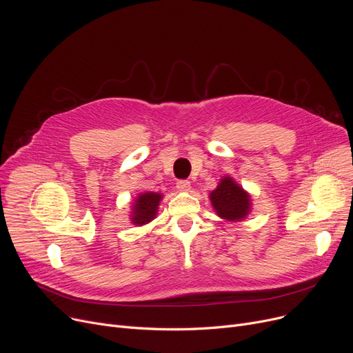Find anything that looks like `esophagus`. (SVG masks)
Here are the masks:
<instances>
[{"label":"esophagus","instance_id":"1","mask_svg":"<svg viewBox=\"0 0 353 353\" xmlns=\"http://www.w3.org/2000/svg\"><path fill=\"white\" fill-rule=\"evenodd\" d=\"M177 189H179L180 192H190L192 184H190V181H188V180H180V181H177Z\"/></svg>","mask_w":353,"mask_h":353}]
</instances>
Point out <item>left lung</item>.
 I'll list each match as a JSON object with an SVG mask.
<instances>
[{
  "label": "left lung",
  "instance_id": "1",
  "mask_svg": "<svg viewBox=\"0 0 353 353\" xmlns=\"http://www.w3.org/2000/svg\"><path fill=\"white\" fill-rule=\"evenodd\" d=\"M216 214L226 221H243L252 212V196L230 176L220 179L209 194Z\"/></svg>",
  "mask_w": 353,
  "mask_h": 353
}]
</instances>
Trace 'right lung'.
Returning <instances> with one entry per match:
<instances>
[{
	"label": "right lung",
	"instance_id": "1",
	"mask_svg": "<svg viewBox=\"0 0 353 353\" xmlns=\"http://www.w3.org/2000/svg\"><path fill=\"white\" fill-rule=\"evenodd\" d=\"M163 199L161 193L157 192H144L139 193L136 199L130 203V221L136 226H144L150 223L153 219H156L160 201Z\"/></svg>",
	"mask_w": 353,
	"mask_h": 353
}]
</instances>
